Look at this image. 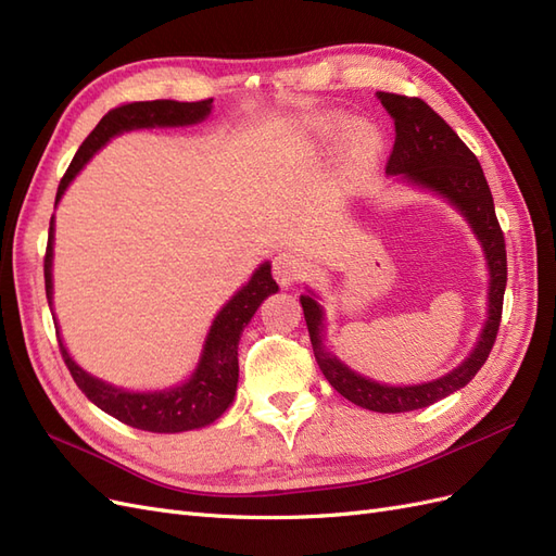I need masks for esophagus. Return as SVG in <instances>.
Here are the masks:
<instances>
[{
  "mask_svg": "<svg viewBox=\"0 0 556 556\" xmlns=\"http://www.w3.org/2000/svg\"><path fill=\"white\" fill-rule=\"evenodd\" d=\"M301 274H304V262H301L294 252H278L274 257V278L282 288L294 285L301 278Z\"/></svg>",
  "mask_w": 556,
  "mask_h": 556,
  "instance_id": "1",
  "label": "esophagus"
}]
</instances>
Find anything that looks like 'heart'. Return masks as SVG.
Segmentation results:
<instances>
[{"mask_svg":"<svg viewBox=\"0 0 556 556\" xmlns=\"http://www.w3.org/2000/svg\"><path fill=\"white\" fill-rule=\"evenodd\" d=\"M350 125H352L350 121H331V123L323 125L315 131V143H319V146L336 143L341 137H345V131L350 129ZM352 139H355V146L359 150H374L380 141L378 129L374 125H368V123L357 125L355 134H352Z\"/></svg>","mask_w":556,"mask_h":556,"instance_id":"b5f03b06","label":"heart"}]
</instances>
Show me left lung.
<instances>
[{"label":"left lung","instance_id":"8db88e82","mask_svg":"<svg viewBox=\"0 0 556 556\" xmlns=\"http://www.w3.org/2000/svg\"><path fill=\"white\" fill-rule=\"evenodd\" d=\"M394 121V150L387 162V176L431 192L457 211L482 248L486 266V313L478 341L468 357L452 371L417 384H387L350 368L327 348V315L319 296L306 288L301 308L311 333L319 371L341 396L376 413H408L427 408L466 387L482 368L496 341L503 294H506V243L494 213V199L478 157L429 104L417 97L376 92Z\"/></svg>","mask_w":556,"mask_h":556}]
</instances>
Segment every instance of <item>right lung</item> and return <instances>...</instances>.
<instances>
[{"label":"right lung","instance_id":"obj_1","mask_svg":"<svg viewBox=\"0 0 556 556\" xmlns=\"http://www.w3.org/2000/svg\"><path fill=\"white\" fill-rule=\"evenodd\" d=\"M211 111L213 99H204V102L155 99V102H134L109 111L92 129L90 137L83 141L70 164V169H66L64 178L60 180L55 206L60 204V199L64 197L66 188L74 182V178L83 172V166H86L111 139L134 129L192 127L204 123ZM53 245L55 217H50L48 250L43 260L46 296L50 311H53ZM276 292L278 282L271 276V262H262L255 271H252L243 288L233 292V296L213 317L204 339V348H201V355L197 366L192 368V374L178 384L146 392L125 390V387L111 384L88 374L86 368H80L62 341L58 319H53L64 364L72 371V378L80 387V392L86 394L97 408H102L111 417L121 419V422L134 429L153 433H180L213 425L215 419L223 417V413L231 406L233 399H237L241 333L248 327L252 315H255L257 308L264 304V299Z\"/></svg>","mask_w":556,"mask_h":556}]
</instances>
